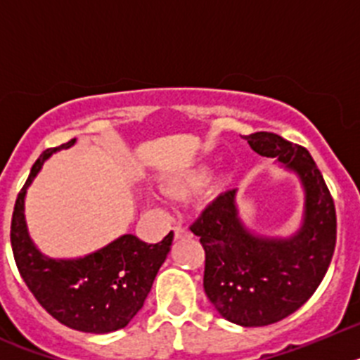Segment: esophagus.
<instances>
[{
    "mask_svg": "<svg viewBox=\"0 0 360 360\" xmlns=\"http://www.w3.org/2000/svg\"><path fill=\"white\" fill-rule=\"evenodd\" d=\"M173 231H174V238H176V240H180V238H189L191 236V232L187 231L184 225H176Z\"/></svg>",
    "mask_w": 360,
    "mask_h": 360,
    "instance_id": "esophagus-1",
    "label": "esophagus"
}]
</instances>
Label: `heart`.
<instances>
[{"label":"heart","mask_w":360,"mask_h":360,"mask_svg":"<svg viewBox=\"0 0 360 360\" xmlns=\"http://www.w3.org/2000/svg\"><path fill=\"white\" fill-rule=\"evenodd\" d=\"M205 176H207L205 169L193 171V173L186 174V176L180 180V186H182V187H196V186H200V184H203Z\"/></svg>","instance_id":"b5f03b06"}]
</instances>
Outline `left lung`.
I'll list each match as a JSON object with an SVG mask.
<instances>
[{
  "instance_id": "8db88e82",
  "label": "left lung",
  "mask_w": 360,
  "mask_h": 360,
  "mask_svg": "<svg viewBox=\"0 0 360 360\" xmlns=\"http://www.w3.org/2000/svg\"><path fill=\"white\" fill-rule=\"evenodd\" d=\"M245 141L297 174L304 193L301 227L288 238L256 234L240 218L232 189L212 200L191 231L205 250L203 288L219 316L240 326H266L303 307L323 281L335 249V205L303 146L266 131Z\"/></svg>"
}]
</instances>
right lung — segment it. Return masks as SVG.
Wrapping results in <instances>:
<instances>
[{
    "label": "right lung",
    "mask_w": 360,
    "mask_h": 360,
    "mask_svg": "<svg viewBox=\"0 0 360 360\" xmlns=\"http://www.w3.org/2000/svg\"><path fill=\"white\" fill-rule=\"evenodd\" d=\"M73 144L75 139L46 149L32 165L12 214V252L23 281L53 319L79 332L110 333L128 326L144 307L158 269L171 250L173 232L155 245L122 234L82 257L44 256L28 234L25 196L44 162Z\"/></svg>",
    "instance_id": "right-lung-1"
}]
</instances>
